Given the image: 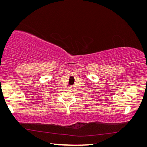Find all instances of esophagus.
I'll list each match as a JSON object with an SVG mask.
<instances>
[{"label": "esophagus", "instance_id": "1", "mask_svg": "<svg viewBox=\"0 0 147 147\" xmlns=\"http://www.w3.org/2000/svg\"><path fill=\"white\" fill-rule=\"evenodd\" d=\"M74 88V86H69L68 87V89H69V90H72V89Z\"/></svg>", "mask_w": 147, "mask_h": 147}]
</instances>
